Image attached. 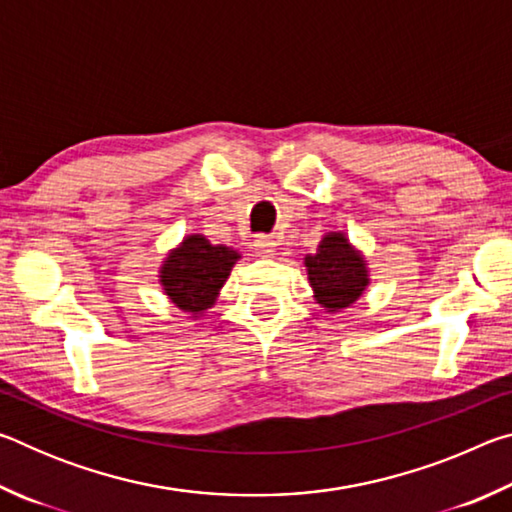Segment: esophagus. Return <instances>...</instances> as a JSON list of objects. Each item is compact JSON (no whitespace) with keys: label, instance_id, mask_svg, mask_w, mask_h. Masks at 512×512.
I'll list each match as a JSON object with an SVG mask.
<instances>
[{"label":"esophagus","instance_id":"obj_1","mask_svg":"<svg viewBox=\"0 0 512 512\" xmlns=\"http://www.w3.org/2000/svg\"><path fill=\"white\" fill-rule=\"evenodd\" d=\"M255 250L262 257H273L275 255V241L271 237H257L255 239Z\"/></svg>","mask_w":512,"mask_h":512}]
</instances>
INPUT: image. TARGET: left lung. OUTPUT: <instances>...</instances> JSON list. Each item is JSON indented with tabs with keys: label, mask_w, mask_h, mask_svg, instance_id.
Returning a JSON list of instances; mask_svg holds the SVG:
<instances>
[{
	"label": "left lung",
	"mask_w": 512,
	"mask_h": 512,
	"mask_svg": "<svg viewBox=\"0 0 512 512\" xmlns=\"http://www.w3.org/2000/svg\"><path fill=\"white\" fill-rule=\"evenodd\" d=\"M314 300L329 314L348 309L370 287L368 259L345 232H325L314 255H305Z\"/></svg>",
	"instance_id": "1"
}]
</instances>
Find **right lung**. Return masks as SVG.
I'll list each match as a JSON object with an SVG mask.
<instances>
[{
	"label": "right lung",
	"instance_id": "right-lung-1",
	"mask_svg": "<svg viewBox=\"0 0 512 512\" xmlns=\"http://www.w3.org/2000/svg\"><path fill=\"white\" fill-rule=\"evenodd\" d=\"M239 259L232 246L210 244L205 235H187L162 259L158 282L173 305L198 318L216 305Z\"/></svg>",
	"mask_w": 512,
	"mask_h": 512
}]
</instances>
